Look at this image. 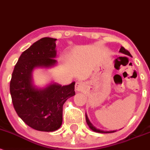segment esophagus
<instances>
[{
	"instance_id": "obj_1",
	"label": "esophagus",
	"mask_w": 150,
	"mask_h": 150,
	"mask_svg": "<svg viewBox=\"0 0 150 150\" xmlns=\"http://www.w3.org/2000/svg\"><path fill=\"white\" fill-rule=\"evenodd\" d=\"M84 88V85L82 82H81V81H77V82H76V84H75L76 91L80 92V91L83 90Z\"/></svg>"
}]
</instances>
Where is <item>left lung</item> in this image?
<instances>
[{"label": "left lung", "instance_id": "obj_1", "mask_svg": "<svg viewBox=\"0 0 150 150\" xmlns=\"http://www.w3.org/2000/svg\"><path fill=\"white\" fill-rule=\"evenodd\" d=\"M119 52H121V53H123V54H125V55H129V56L132 57V55H131V54H130V52L128 51V50H126V49H125L123 47H121ZM85 117H86V123H87V125H88V126H89V129H90L92 131H93V132H97V133H103V134H109V133H113V132H116V130H113V131H104V130H101V129H97V128L95 127V126H94V125H92V123H91L90 121H89V118H88L87 115H86V113H85Z\"/></svg>", "mask_w": 150, "mask_h": 150}]
</instances>
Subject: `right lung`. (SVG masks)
<instances>
[{"mask_svg": "<svg viewBox=\"0 0 150 150\" xmlns=\"http://www.w3.org/2000/svg\"><path fill=\"white\" fill-rule=\"evenodd\" d=\"M57 39L43 38L20 55L12 74L10 92L13 108L27 125L35 130L56 131L63 121V105L75 95L73 81L62 86L51 81L45 87L35 85V69H50L57 64Z\"/></svg>", "mask_w": 150, "mask_h": 150, "instance_id": "obj_1", "label": "right lung"}]
</instances>
